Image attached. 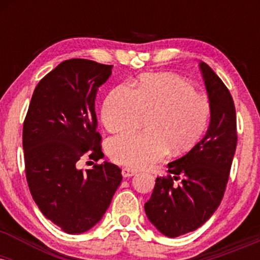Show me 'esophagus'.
Instances as JSON below:
<instances>
[{
    "mask_svg": "<svg viewBox=\"0 0 260 260\" xmlns=\"http://www.w3.org/2000/svg\"><path fill=\"white\" fill-rule=\"evenodd\" d=\"M136 174L137 171H134L132 169H128V168L122 169V176H123V177H132V176H134Z\"/></svg>",
    "mask_w": 260,
    "mask_h": 260,
    "instance_id": "obj_1",
    "label": "esophagus"
}]
</instances>
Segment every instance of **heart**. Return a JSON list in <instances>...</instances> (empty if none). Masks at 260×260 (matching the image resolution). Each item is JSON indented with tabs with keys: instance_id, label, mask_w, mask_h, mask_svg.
<instances>
[{
	"instance_id": "heart-1",
	"label": "heart",
	"mask_w": 260,
	"mask_h": 260,
	"mask_svg": "<svg viewBox=\"0 0 260 260\" xmlns=\"http://www.w3.org/2000/svg\"><path fill=\"white\" fill-rule=\"evenodd\" d=\"M210 105L187 80L172 74H148L137 84L118 85L107 95L101 121L109 132L132 131L148 117L145 133H127L107 143L113 162L147 169L172 154L187 153L207 127Z\"/></svg>"
}]
</instances>
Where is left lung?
<instances>
[{
	"mask_svg": "<svg viewBox=\"0 0 260 260\" xmlns=\"http://www.w3.org/2000/svg\"><path fill=\"white\" fill-rule=\"evenodd\" d=\"M199 68L210 105L207 133L184 156L168 164L171 176L157 177L144 204L149 221L164 236L175 238L192 232L215 213L229 181L237 145L236 110L229 89L204 62Z\"/></svg>",
	"mask_w": 260,
	"mask_h": 260,
	"instance_id": "obj_1",
	"label": "left lung"
}]
</instances>
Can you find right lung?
I'll list each match as a JSON object with an SVG mask.
<instances>
[{
	"instance_id": "1",
	"label": "right lung",
	"mask_w": 260,
	"mask_h": 260,
	"mask_svg": "<svg viewBox=\"0 0 260 260\" xmlns=\"http://www.w3.org/2000/svg\"><path fill=\"white\" fill-rule=\"evenodd\" d=\"M112 67L83 58L59 63L39 82L23 126L32 199L70 235L84 234L103 219L122 181L120 168L107 161L85 171L78 168L84 157H104L95 99Z\"/></svg>"
}]
</instances>
